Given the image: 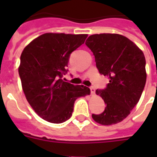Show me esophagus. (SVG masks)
I'll list each match as a JSON object with an SVG mask.
<instances>
[{"label": "esophagus", "instance_id": "esophagus-1", "mask_svg": "<svg viewBox=\"0 0 157 157\" xmlns=\"http://www.w3.org/2000/svg\"><path fill=\"white\" fill-rule=\"evenodd\" d=\"M90 92L92 94H94V93H95V89H94V87H90Z\"/></svg>", "mask_w": 157, "mask_h": 157}]
</instances>
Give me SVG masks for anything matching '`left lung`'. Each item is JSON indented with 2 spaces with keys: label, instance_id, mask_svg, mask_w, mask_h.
<instances>
[{
  "label": "left lung",
  "instance_id": "1",
  "mask_svg": "<svg viewBox=\"0 0 157 157\" xmlns=\"http://www.w3.org/2000/svg\"><path fill=\"white\" fill-rule=\"evenodd\" d=\"M86 45L94 55L99 73L109 78L107 88L96 90L107 107L103 113L92 114V118L103 125L119 123L139 103L146 84L144 53L120 34H94L89 36Z\"/></svg>",
  "mask_w": 157,
  "mask_h": 157
}]
</instances>
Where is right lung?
I'll use <instances>...</instances> for the list:
<instances>
[{
  "label": "right lung",
  "instance_id": "add662e5",
  "mask_svg": "<svg viewBox=\"0 0 157 157\" xmlns=\"http://www.w3.org/2000/svg\"><path fill=\"white\" fill-rule=\"evenodd\" d=\"M87 34L45 33L32 40L20 57L18 73L27 100L36 114L60 124L71 117L77 98L90 94L84 86L63 81L69 56L84 44Z\"/></svg>",
  "mask_w": 157,
  "mask_h": 157
}]
</instances>
